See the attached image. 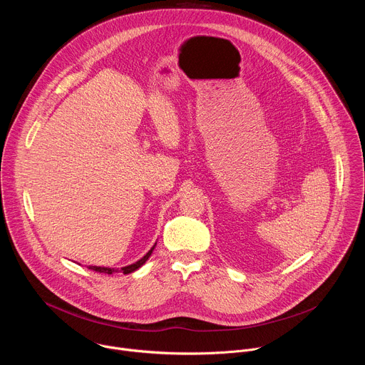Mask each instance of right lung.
I'll return each mask as SVG.
<instances>
[{
  "mask_svg": "<svg viewBox=\"0 0 365 365\" xmlns=\"http://www.w3.org/2000/svg\"><path fill=\"white\" fill-rule=\"evenodd\" d=\"M154 247H155V244L148 250V252L143 257V258H140L138 262H135V263H133V264H130V266H125V267H121V270L120 272H123L124 274H130V273H133V272H135L137 269H140L147 259H148V257L151 255V252H153V250H154ZM88 269H91V270H95V272H99V273H106V274H113V273H117L118 272V269H111V267H98V266H89Z\"/></svg>",
  "mask_w": 365,
  "mask_h": 365,
  "instance_id": "right-lung-1",
  "label": "right lung"
}]
</instances>
